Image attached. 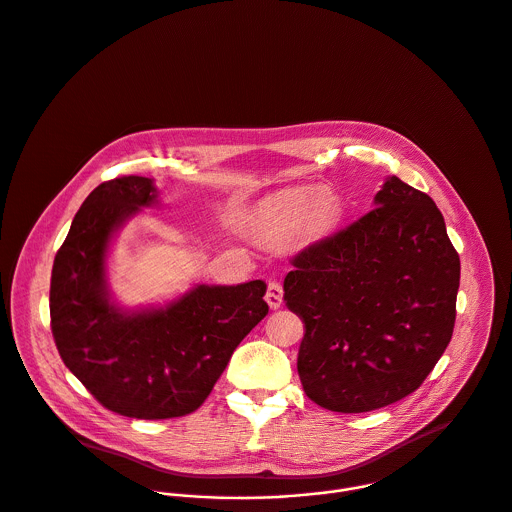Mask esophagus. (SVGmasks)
<instances>
[{
	"label": "esophagus",
	"instance_id": "esophagus-1",
	"mask_svg": "<svg viewBox=\"0 0 512 512\" xmlns=\"http://www.w3.org/2000/svg\"><path fill=\"white\" fill-rule=\"evenodd\" d=\"M266 302L272 310H278L284 302V290L280 286V282H268V290H266Z\"/></svg>",
	"mask_w": 512,
	"mask_h": 512
}]
</instances>
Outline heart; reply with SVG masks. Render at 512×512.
<instances>
[{"label": "heart", "instance_id": "obj_1", "mask_svg": "<svg viewBox=\"0 0 512 512\" xmlns=\"http://www.w3.org/2000/svg\"><path fill=\"white\" fill-rule=\"evenodd\" d=\"M334 216L336 202L328 194H312L310 190L300 188L262 206L256 216V230L266 238H280L294 234L300 226L322 230Z\"/></svg>", "mask_w": 512, "mask_h": 512}]
</instances>
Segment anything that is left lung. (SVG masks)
I'll return each instance as SVG.
<instances>
[{
  "label": "left lung",
  "instance_id": "8db88e82",
  "mask_svg": "<svg viewBox=\"0 0 512 512\" xmlns=\"http://www.w3.org/2000/svg\"><path fill=\"white\" fill-rule=\"evenodd\" d=\"M292 264L284 300L306 322L298 373L314 403L363 413L425 381L453 336L461 280L431 196L387 176L373 210Z\"/></svg>",
  "mask_w": 512,
  "mask_h": 512
}]
</instances>
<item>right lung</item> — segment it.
Masks as SVG:
<instances>
[{"instance_id":"right-lung-1","label":"right lung","mask_w":512,"mask_h":512,"mask_svg":"<svg viewBox=\"0 0 512 512\" xmlns=\"http://www.w3.org/2000/svg\"><path fill=\"white\" fill-rule=\"evenodd\" d=\"M155 178L99 184L75 214L51 272V330L69 371L107 409L171 419L198 409L234 349L264 320L266 282L192 284L163 304L125 308L111 290L119 232L161 208Z\"/></svg>"}]
</instances>
